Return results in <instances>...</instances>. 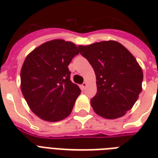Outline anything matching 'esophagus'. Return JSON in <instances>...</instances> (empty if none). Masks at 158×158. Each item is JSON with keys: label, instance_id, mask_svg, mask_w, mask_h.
<instances>
[{"label": "esophagus", "instance_id": "1", "mask_svg": "<svg viewBox=\"0 0 158 158\" xmlns=\"http://www.w3.org/2000/svg\"><path fill=\"white\" fill-rule=\"evenodd\" d=\"M87 85H88V84H87L86 82H84V84H82L81 88H82V89H85V88H86V87H87Z\"/></svg>", "mask_w": 158, "mask_h": 158}]
</instances>
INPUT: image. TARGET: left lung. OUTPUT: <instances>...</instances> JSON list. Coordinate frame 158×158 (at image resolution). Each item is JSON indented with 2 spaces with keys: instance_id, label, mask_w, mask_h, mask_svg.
<instances>
[{
  "instance_id": "left-lung-1",
  "label": "left lung",
  "mask_w": 158,
  "mask_h": 158,
  "mask_svg": "<svg viewBox=\"0 0 158 158\" xmlns=\"http://www.w3.org/2000/svg\"><path fill=\"white\" fill-rule=\"evenodd\" d=\"M78 48L96 75L97 94L90 102L94 111L109 120L125 115L142 92L143 74L135 57L116 41Z\"/></svg>"
}]
</instances>
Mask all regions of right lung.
<instances>
[{
  "label": "right lung",
  "instance_id": "add662e5",
  "mask_svg": "<svg viewBox=\"0 0 158 158\" xmlns=\"http://www.w3.org/2000/svg\"><path fill=\"white\" fill-rule=\"evenodd\" d=\"M79 53L74 43L55 39L43 43L26 56L20 72V88L30 110L46 121L69 116L81 91L70 80L68 69Z\"/></svg>",
  "mask_w": 158,
  "mask_h": 158
}]
</instances>
